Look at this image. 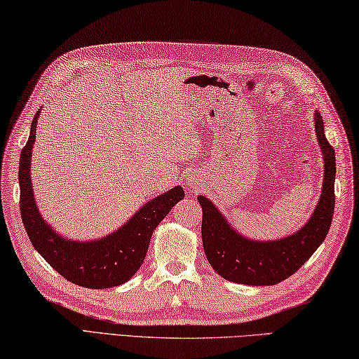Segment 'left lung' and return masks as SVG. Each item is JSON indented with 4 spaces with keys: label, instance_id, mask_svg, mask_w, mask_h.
I'll return each instance as SVG.
<instances>
[{
    "label": "left lung",
    "instance_id": "left-lung-1",
    "mask_svg": "<svg viewBox=\"0 0 359 359\" xmlns=\"http://www.w3.org/2000/svg\"><path fill=\"white\" fill-rule=\"evenodd\" d=\"M318 142L324 155L323 194L311 218L292 236L274 241L248 240L233 231L214 204L200 195L203 248L210 266L223 279L245 285H276L294 274L325 240L334 212V149L324 135L320 114H314Z\"/></svg>",
    "mask_w": 359,
    "mask_h": 359
}]
</instances>
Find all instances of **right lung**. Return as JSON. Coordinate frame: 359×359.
Returning <instances> with one entry per match:
<instances>
[{"mask_svg": "<svg viewBox=\"0 0 359 359\" xmlns=\"http://www.w3.org/2000/svg\"><path fill=\"white\" fill-rule=\"evenodd\" d=\"M36 116L31 136L20 156V212L29 240L50 266L65 279L85 288H111L126 283L141 268L149 251L151 233L172 208L184 198V190L177 186L169 192L145 203L131 220L100 240L71 241L60 237L39 214L31 182V156L35 142Z\"/></svg>", "mask_w": 359, "mask_h": 359, "instance_id": "1", "label": "right lung"}]
</instances>
